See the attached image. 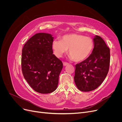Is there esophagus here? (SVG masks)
<instances>
[{"label":"esophagus","mask_w":122,"mask_h":122,"mask_svg":"<svg viewBox=\"0 0 122 122\" xmlns=\"http://www.w3.org/2000/svg\"><path fill=\"white\" fill-rule=\"evenodd\" d=\"M63 65H64V66H67V65H68L69 63H68V62H63Z\"/></svg>","instance_id":"esophagus-1"}]
</instances>
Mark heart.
<instances>
[{"instance_id": "obj_1", "label": "heart", "mask_w": 122, "mask_h": 122, "mask_svg": "<svg viewBox=\"0 0 122 122\" xmlns=\"http://www.w3.org/2000/svg\"><path fill=\"white\" fill-rule=\"evenodd\" d=\"M94 46V42L92 38L82 35L70 34L62 36L61 40H54L52 48L54 54L58 57H61L69 49L70 58L79 62L89 56Z\"/></svg>"}]
</instances>
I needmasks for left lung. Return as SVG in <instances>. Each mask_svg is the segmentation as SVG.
I'll use <instances>...</instances> for the list:
<instances>
[{"mask_svg": "<svg viewBox=\"0 0 122 122\" xmlns=\"http://www.w3.org/2000/svg\"><path fill=\"white\" fill-rule=\"evenodd\" d=\"M94 48L86 60L75 65L74 81L82 92L95 90L107 75L110 65V49L100 36L93 39Z\"/></svg>", "mask_w": 122, "mask_h": 122, "instance_id": "obj_1", "label": "left lung"}]
</instances>
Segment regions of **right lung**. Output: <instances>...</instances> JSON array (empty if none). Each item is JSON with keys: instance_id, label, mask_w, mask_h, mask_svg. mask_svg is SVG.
<instances>
[{"instance_id": "add662e5", "label": "right lung", "mask_w": 122, "mask_h": 122, "mask_svg": "<svg viewBox=\"0 0 122 122\" xmlns=\"http://www.w3.org/2000/svg\"><path fill=\"white\" fill-rule=\"evenodd\" d=\"M53 37L46 33L36 34L22 49L21 68L23 76L33 89L48 94L56 89L62 61L53 54Z\"/></svg>"}]
</instances>
